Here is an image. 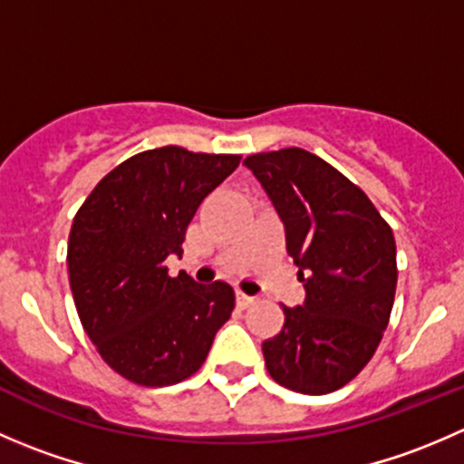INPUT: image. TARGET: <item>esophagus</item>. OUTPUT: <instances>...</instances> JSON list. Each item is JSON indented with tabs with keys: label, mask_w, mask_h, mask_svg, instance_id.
Wrapping results in <instances>:
<instances>
[{
	"label": "esophagus",
	"mask_w": 464,
	"mask_h": 464,
	"mask_svg": "<svg viewBox=\"0 0 464 464\" xmlns=\"http://www.w3.org/2000/svg\"><path fill=\"white\" fill-rule=\"evenodd\" d=\"M236 298H237V305H240V307H249L251 303L256 301L254 296H249V294H245V292H237Z\"/></svg>",
	"instance_id": "esophagus-1"
}]
</instances>
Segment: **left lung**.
<instances>
[{
	"mask_svg": "<svg viewBox=\"0 0 464 464\" xmlns=\"http://www.w3.org/2000/svg\"><path fill=\"white\" fill-rule=\"evenodd\" d=\"M285 227L305 301L283 305L285 325L262 343L269 375L305 395L345 386L375 354L397 287L391 227L362 188L301 148L251 154Z\"/></svg>",
	"mask_w": 464,
	"mask_h": 464,
	"instance_id": "8db88e82",
	"label": "left lung"
}]
</instances>
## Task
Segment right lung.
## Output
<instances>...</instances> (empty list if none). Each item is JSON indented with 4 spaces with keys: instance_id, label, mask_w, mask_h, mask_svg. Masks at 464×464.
I'll return each instance as SVG.
<instances>
[{
    "instance_id": "obj_1",
    "label": "right lung",
    "mask_w": 464,
    "mask_h": 464,
    "mask_svg": "<svg viewBox=\"0 0 464 464\" xmlns=\"http://www.w3.org/2000/svg\"><path fill=\"white\" fill-rule=\"evenodd\" d=\"M237 154L148 150L102 177L72 224L73 303L87 336L119 375L170 386L199 371L236 307L224 280L168 274L199 204L237 168Z\"/></svg>"
}]
</instances>
